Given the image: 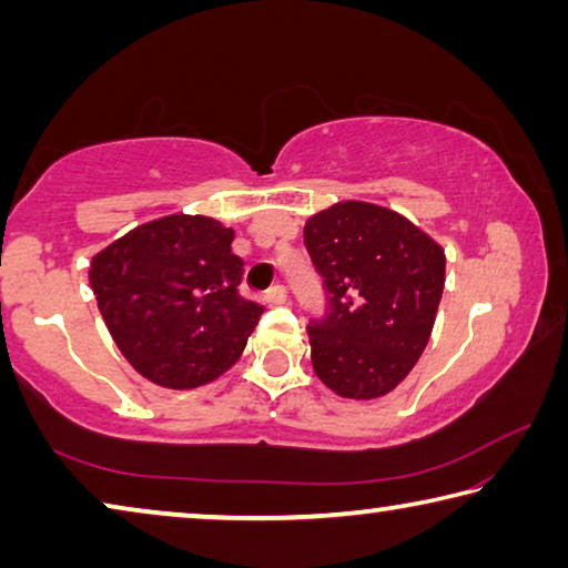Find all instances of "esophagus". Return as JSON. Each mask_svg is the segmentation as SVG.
Listing matches in <instances>:
<instances>
[{"label": "esophagus", "mask_w": 568, "mask_h": 568, "mask_svg": "<svg viewBox=\"0 0 568 568\" xmlns=\"http://www.w3.org/2000/svg\"><path fill=\"white\" fill-rule=\"evenodd\" d=\"M285 301H287V291L283 285H273L271 291H267V303H273V305H285Z\"/></svg>", "instance_id": "obj_1"}]
</instances>
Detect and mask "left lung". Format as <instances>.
Here are the masks:
<instances>
[{"instance_id": "8db88e82", "label": "left lung", "mask_w": 568, "mask_h": 568, "mask_svg": "<svg viewBox=\"0 0 568 568\" xmlns=\"http://www.w3.org/2000/svg\"><path fill=\"white\" fill-rule=\"evenodd\" d=\"M331 313L307 328L313 371L335 396L373 400L426 351L446 283V253L408 217L363 200L318 210L303 227Z\"/></svg>"}]
</instances>
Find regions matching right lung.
I'll return each instance as SVG.
<instances>
[{"mask_svg":"<svg viewBox=\"0 0 568 568\" xmlns=\"http://www.w3.org/2000/svg\"><path fill=\"white\" fill-rule=\"evenodd\" d=\"M235 230L172 213L132 227L90 261L104 325L142 378L192 390L233 368L263 305L237 293Z\"/></svg>","mask_w":568,"mask_h":568,"instance_id":"add662e5","label":"right lung"}]
</instances>
